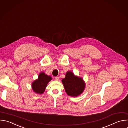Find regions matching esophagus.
<instances>
[{
    "label": "esophagus",
    "instance_id": "obj_1",
    "mask_svg": "<svg viewBox=\"0 0 128 128\" xmlns=\"http://www.w3.org/2000/svg\"><path fill=\"white\" fill-rule=\"evenodd\" d=\"M55 80H59V77L56 76V77H55Z\"/></svg>",
    "mask_w": 128,
    "mask_h": 128
}]
</instances>
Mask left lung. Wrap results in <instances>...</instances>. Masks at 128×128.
<instances>
[{
  "mask_svg": "<svg viewBox=\"0 0 128 128\" xmlns=\"http://www.w3.org/2000/svg\"><path fill=\"white\" fill-rule=\"evenodd\" d=\"M67 94L71 96H77L80 94L85 88L83 79L77 76L70 71L66 74L65 78L62 80Z\"/></svg>",
  "mask_w": 128,
  "mask_h": 128,
  "instance_id": "obj_1",
  "label": "left lung"
}]
</instances>
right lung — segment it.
Masks as SVG:
<instances>
[{
	"instance_id": "obj_1",
	"label": "right lung",
	"mask_w": 128,
	"mask_h": 128,
	"mask_svg": "<svg viewBox=\"0 0 128 128\" xmlns=\"http://www.w3.org/2000/svg\"><path fill=\"white\" fill-rule=\"evenodd\" d=\"M51 79V76H48L44 72H41L38 76V79L32 83V90L36 94H42L45 90L48 83Z\"/></svg>"
}]
</instances>
